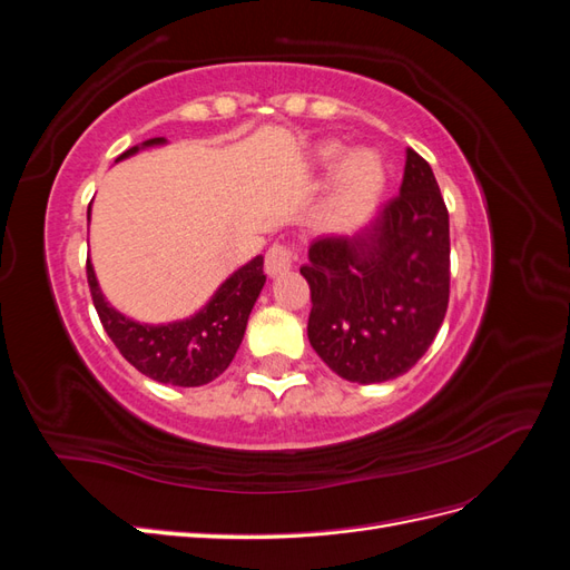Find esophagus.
Returning <instances> with one entry per match:
<instances>
[{
    "mask_svg": "<svg viewBox=\"0 0 570 570\" xmlns=\"http://www.w3.org/2000/svg\"><path fill=\"white\" fill-rule=\"evenodd\" d=\"M297 262V249L292 245L275 243L266 252V273L268 275H278L283 271H289Z\"/></svg>",
    "mask_w": 570,
    "mask_h": 570,
    "instance_id": "34e87169",
    "label": "esophagus"
}]
</instances>
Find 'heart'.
<instances>
[{"label":"heart","mask_w":570,"mask_h":570,"mask_svg":"<svg viewBox=\"0 0 570 570\" xmlns=\"http://www.w3.org/2000/svg\"><path fill=\"white\" fill-rule=\"evenodd\" d=\"M342 154L340 145H325L321 157L325 164H333ZM385 185V166L377 154L368 149L350 151L337 168V193L340 199L350 206L371 202Z\"/></svg>","instance_id":"obj_1"}]
</instances>
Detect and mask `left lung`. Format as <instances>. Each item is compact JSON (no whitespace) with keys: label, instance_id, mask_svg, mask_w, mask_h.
<instances>
[{"label":"left lung","instance_id":"obj_1","mask_svg":"<svg viewBox=\"0 0 570 570\" xmlns=\"http://www.w3.org/2000/svg\"><path fill=\"white\" fill-rule=\"evenodd\" d=\"M308 342L340 377L383 383L433 344L450 304V214L430 164L406 151L400 195L356 237H321L299 268Z\"/></svg>","mask_w":570,"mask_h":570}]
</instances>
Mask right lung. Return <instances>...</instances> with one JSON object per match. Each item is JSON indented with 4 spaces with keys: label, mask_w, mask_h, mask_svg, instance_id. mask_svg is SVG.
<instances>
[{
    "label": "right lung",
    "mask_w": 570,
    "mask_h": 570,
    "mask_svg": "<svg viewBox=\"0 0 570 570\" xmlns=\"http://www.w3.org/2000/svg\"><path fill=\"white\" fill-rule=\"evenodd\" d=\"M161 142L164 137H154L142 147ZM135 151L137 147H130L116 161L130 157ZM264 283V256H256L247 266L235 271L218 287L214 299L193 318L168 325H142L109 306L97 285L88 258L92 304L116 350L124 354L128 364L151 377V381L178 387H199L212 383L214 377L230 366L239 342L245 337L247 318Z\"/></svg>",
    "instance_id": "1"
}]
</instances>
